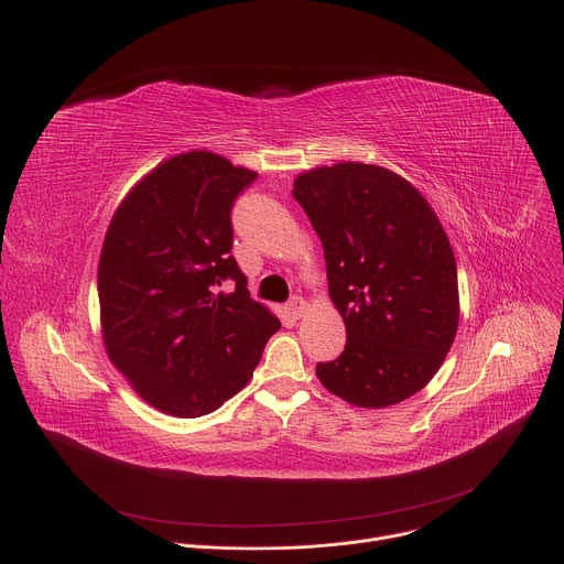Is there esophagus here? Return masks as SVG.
<instances>
[{"mask_svg":"<svg viewBox=\"0 0 564 564\" xmlns=\"http://www.w3.org/2000/svg\"><path fill=\"white\" fill-rule=\"evenodd\" d=\"M305 301H303V296H292L290 301H288V312H290V316L292 318H301L303 314H305Z\"/></svg>","mask_w":564,"mask_h":564,"instance_id":"esophagus-1","label":"esophagus"}]
</instances>
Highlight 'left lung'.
<instances>
[{
  "label": "left lung",
  "mask_w": 564,
  "mask_h": 564,
  "mask_svg": "<svg viewBox=\"0 0 564 564\" xmlns=\"http://www.w3.org/2000/svg\"><path fill=\"white\" fill-rule=\"evenodd\" d=\"M292 196L324 246L346 324V348L316 364L318 381L361 409L420 392L459 321L455 257L435 212L409 181L364 163L305 172Z\"/></svg>",
  "instance_id": "8db88e82"
}]
</instances>
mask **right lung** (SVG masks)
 Here are the masks:
<instances>
[{
  "mask_svg": "<svg viewBox=\"0 0 564 564\" xmlns=\"http://www.w3.org/2000/svg\"><path fill=\"white\" fill-rule=\"evenodd\" d=\"M259 174L209 151L174 155L118 207L100 254L105 346L158 411L220 409L259 366L279 318L231 257V207ZM234 284L225 295L219 288Z\"/></svg>",
  "mask_w": 564,
  "mask_h": 564,
  "instance_id": "1",
  "label": "right lung"
}]
</instances>
